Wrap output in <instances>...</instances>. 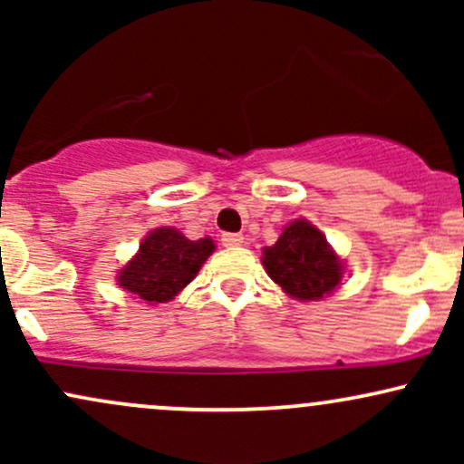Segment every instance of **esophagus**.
I'll use <instances>...</instances> for the list:
<instances>
[{"instance_id": "esophagus-1", "label": "esophagus", "mask_w": 464, "mask_h": 464, "mask_svg": "<svg viewBox=\"0 0 464 464\" xmlns=\"http://www.w3.org/2000/svg\"><path fill=\"white\" fill-rule=\"evenodd\" d=\"M222 244H225V246H228V248L242 246L244 236H242V233H222Z\"/></svg>"}]
</instances>
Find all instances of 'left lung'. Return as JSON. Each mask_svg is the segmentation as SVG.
<instances>
[{
  "label": "left lung",
  "mask_w": 464,
  "mask_h": 464,
  "mask_svg": "<svg viewBox=\"0 0 464 464\" xmlns=\"http://www.w3.org/2000/svg\"><path fill=\"white\" fill-rule=\"evenodd\" d=\"M264 266L275 284L301 301L323 299L343 279L340 259L323 233L305 220L292 222L275 246L264 248Z\"/></svg>",
  "instance_id": "obj_1"
}]
</instances>
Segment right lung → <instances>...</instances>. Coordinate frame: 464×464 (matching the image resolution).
Returning a JSON list of instances; mask_svg holds the SVG:
<instances>
[{
	"label": "right lung",
	"instance_id": "right-lung-1",
	"mask_svg": "<svg viewBox=\"0 0 464 464\" xmlns=\"http://www.w3.org/2000/svg\"><path fill=\"white\" fill-rule=\"evenodd\" d=\"M214 248V239L209 237L191 242L174 228H154L117 281L124 290L150 305L165 303L194 281Z\"/></svg>",
	"mask_w": 464,
	"mask_h": 464
}]
</instances>
